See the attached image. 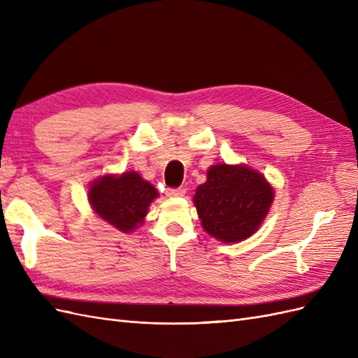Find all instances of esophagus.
<instances>
[{"label":"esophagus","mask_w":358,"mask_h":358,"mask_svg":"<svg viewBox=\"0 0 358 358\" xmlns=\"http://www.w3.org/2000/svg\"><path fill=\"white\" fill-rule=\"evenodd\" d=\"M185 192H187L185 188L169 189V191H167V196H169V197H183V196H185Z\"/></svg>","instance_id":"1"}]
</instances>
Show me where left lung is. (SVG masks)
Here are the masks:
<instances>
[{"label":"left lung","instance_id":"1","mask_svg":"<svg viewBox=\"0 0 358 358\" xmlns=\"http://www.w3.org/2000/svg\"><path fill=\"white\" fill-rule=\"evenodd\" d=\"M275 189L264 175L246 164H215L197 187L196 204L203 230L222 243L249 239L262 227Z\"/></svg>","mask_w":358,"mask_h":358}]
</instances>
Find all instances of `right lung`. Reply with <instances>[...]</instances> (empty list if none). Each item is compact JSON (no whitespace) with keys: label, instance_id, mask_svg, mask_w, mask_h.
<instances>
[{"label":"right lung","instance_id":"right-lung-1","mask_svg":"<svg viewBox=\"0 0 358 358\" xmlns=\"http://www.w3.org/2000/svg\"><path fill=\"white\" fill-rule=\"evenodd\" d=\"M159 196L152 183L131 170L107 173L90 183L88 201L100 220L121 233H133L145 222L149 206Z\"/></svg>","mask_w":358,"mask_h":358}]
</instances>
